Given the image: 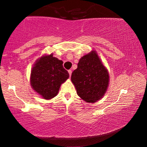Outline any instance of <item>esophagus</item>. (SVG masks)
<instances>
[{
  "label": "esophagus",
  "instance_id": "34e87169",
  "mask_svg": "<svg viewBox=\"0 0 147 147\" xmlns=\"http://www.w3.org/2000/svg\"><path fill=\"white\" fill-rule=\"evenodd\" d=\"M68 73H69V75H70V77H71V75H72V70H68Z\"/></svg>",
  "mask_w": 147,
  "mask_h": 147
}]
</instances>
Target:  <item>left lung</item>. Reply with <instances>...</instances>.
<instances>
[{"label":"left lung","instance_id":"8db88e82","mask_svg":"<svg viewBox=\"0 0 147 147\" xmlns=\"http://www.w3.org/2000/svg\"><path fill=\"white\" fill-rule=\"evenodd\" d=\"M71 81L77 95L85 102L94 103L104 97L109 86V74L95 50L79 59Z\"/></svg>","mask_w":147,"mask_h":147}]
</instances>
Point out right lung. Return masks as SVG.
<instances>
[{
    "instance_id": "obj_1",
    "label": "right lung",
    "mask_w": 147,
    "mask_h": 147,
    "mask_svg": "<svg viewBox=\"0 0 147 147\" xmlns=\"http://www.w3.org/2000/svg\"><path fill=\"white\" fill-rule=\"evenodd\" d=\"M69 77L63 68V61L53 56L44 55L34 64L30 74V84L33 90L45 99L57 95L61 85Z\"/></svg>"
}]
</instances>
